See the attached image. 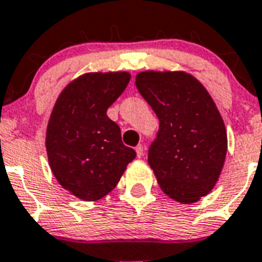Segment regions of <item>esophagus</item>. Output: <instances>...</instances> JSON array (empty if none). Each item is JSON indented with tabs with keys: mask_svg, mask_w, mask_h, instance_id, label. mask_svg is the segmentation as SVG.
Listing matches in <instances>:
<instances>
[{
	"mask_svg": "<svg viewBox=\"0 0 262 262\" xmlns=\"http://www.w3.org/2000/svg\"><path fill=\"white\" fill-rule=\"evenodd\" d=\"M136 153H137V157H142V155H144V146L141 144L136 146Z\"/></svg>",
	"mask_w": 262,
	"mask_h": 262,
	"instance_id": "obj_1",
	"label": "esophagus"
}]
</instances>
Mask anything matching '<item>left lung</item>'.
Instances as JSON below:
<instances>
[{
    "label": "left lung",
    "instance_id": "left-lung-1",
    "mask_svg": "<svg viewBox=\"0 0 262 262\" xmlns=\"http://www.w3.org/2000/svg\"><path fill=\"white\" fill-rule=\"evenodd\" d=\"M140 94L160 121L148 163L165 195L183 205L206 196L227 152L226 127L205 86L184 71H144Z\"/></svg>",
    "mask_w": 262,
    "mask_h": 262
}]
</instances>
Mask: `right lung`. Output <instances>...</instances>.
Here are the masks:
<instances>
[{
    "label": "right lung",
    "instance_id": "obj_1",
    "mask_svg": "<svg viewBox=\"0 0 262 262\" xmlns=\"http://www.w3.org/2000/svg\"><path fill=\"white\" fill-rule=\"evenodd\" d=\"M129 80L125 71L83 74L66 86L51 113L46 136L51 171L83 201H98L114 190L136 157L106 114Z\"/></svg>",
    "mask_w": 262,
    "mask_h": 262
}]
</instances>
